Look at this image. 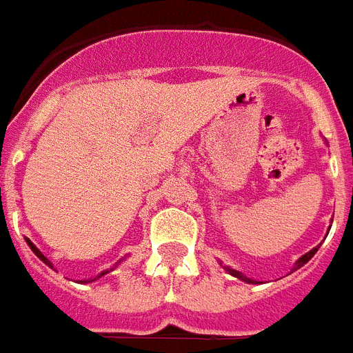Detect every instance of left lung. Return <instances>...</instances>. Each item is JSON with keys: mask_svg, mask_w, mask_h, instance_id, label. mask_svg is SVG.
<instances>
[{"mask_svg": "<svg viewBox=\"0 0 353 353\" xmlns=\"http://www.w3.org/2000/svg\"><path fill=\"white\" fill-rule=\"evenodd\" d=\"M317 250H319V246H317V248H314V250H312V252H308V253H306V255H303V256H301V259H299V261H297V264H295V268H293V270H297V268L304 266V264H306V262H308L310 259H312V256L315 255V253H317ZM225 270H228V272H230L231 275H233V277H239V279H242V281H246V283H253L252 279L244 277V275H242V273L235 272V270H231V268H225Z\"/></svg>", "mask_w": 353, "mask_h": 353, "instance_id": "left-lung-1", "label": "left lung"}]
</instances>
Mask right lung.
Returning a JSON list of instances; mask_svg holds the SVG:
<instances>
[{
  "label": "right lung",
  "mask_w": 353,
  "mask_h": 353,
  "mask_svg": "<svg viewBox=\"0 0 353 353\" xmlns=\"http://www.w3.org/2000/svg\"><path fill=\"white\" fill-rule=\"evenodd\" d=\"M27 244H29V246H30V250H32V252H34V253H36V255H38V259H41V261H43V262H45V264H47V266H50V268H54V266H52V262H50V261H49V259H47V256H45V255H43V253L39 252L38 248L34 246L32 242H30V241H27ZM105 273H107V272H101V273H100V275H98V277H101V275H105ZM92 281H97V279H92ZM92 281H89V283H92ZM83 283H87V281H83Z\"/></svg>",
  "instance_id": "obj_1"
}]
</instances>
